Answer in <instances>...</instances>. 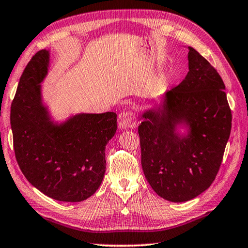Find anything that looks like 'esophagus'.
Returning <instances> with one entry per match:
<instances>
[{
    "label": "esophagus",
    "instance_id": "esophagus-1",
    "mask_svg": "<svg viewBox=\"0 0 248 248\" xmlns=\"http://www.w3.org/2000/svg\"><path fill=\"white\" fill-rule=\"evenodd\" d=\"M137 125V119L135 115L131 111H124L118 116V127L121 130H125L129 128H133Z\"/></svg>",
    "mask_w": 248,
    "mask_h": 248
}]
</instances>
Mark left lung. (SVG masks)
I'll return each instance as SVG.
<instances>
[{
	"instance_id": "obj_1",
	"label": "left lung",
	"mask_w": 248,
	"mask_h": 248,
	"mask_svg": "<svg viewBox=\"0 0 248 248\" xmlns=\"http://www.w3.org/2000/svg\"><path fill=\"white\" fill-rule=\"evenodd\" d=\"M188 49L185 79L145 109L139 125L145 177L158 196L177 203L192 200L214 182L232 120L220 75Z\"/></svg>"
}]
</instances>
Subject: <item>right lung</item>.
Returning <instances> with one entry per match:
<instances>
[{
  "mask_svg": "<svg viewBox=\"0 0 248 248\" xmlns=\"http://www.w3.org/2000/svg\"><path fill=\"white\" fill-rule=\"evenodd\" d=\"M49 63V50L38 51L19 80L11 109L15 155L23 175L44 195L80 202L103 181L105 146L117 130V115L78 113L55 120L42 92Z\"/></svg>",
  "mask_w": 248,
  "mask_h": 248,
  "instance_id": "right-lung-1",
  "label": "right lung"
}]
</instances>
